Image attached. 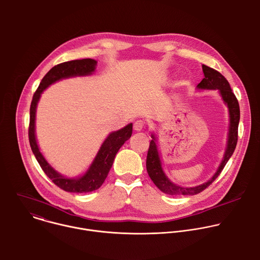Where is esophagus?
<instances>
[{"label":"esophagus","mask_w":260,"mask_h":260,"mask_svg":"<svg viewBox=\"0 0 260 260\" xmlns=\"http://www.w3.org/2000/svg\"><path fill=\"white\" fill-rule=\"evenodd\" d=\"M144 126H145V122L143 120H137L134 123V129L136 132H141L144 128Z\"/></svg>","instance_id":"obj_1"}]
</instances>
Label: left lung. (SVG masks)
<instances>
[{"label": "left lung", "instance_id": "left-lung-1", "mask_svg": "<svg viewBox=\"0 0 260 260\" xmlns=\"http://www.w3.org/2000/svg\"><path fill=\"white\" fill-rule=\"evenodd\" d=\"M203 72L205 78L198 84L197 89L199 90H217L222 101L225 104L229 109V132H228V141L223 157L215 172V174L211 177L207 182L198 185L193 187H182L180 185L172 182L165 170L162 168L161 155L157 146V137L155 133L151 134V142L148 150L147 159H146V168L147 172L153 183L156 185V187L167 194H183V196H193L202 192L206 189L209 185L220 175L221 171L223 170L230 158L232 157L238 142V127L240 122V106L236 95L234 94L229 81L224 78L223 75H221L216 70L203 64Z\"/></svg>", "mask_w": 260, "mask_h": 260}]
</instances>
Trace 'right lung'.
<instances>
[{
	"label": "right lung",
	"mask_w": 260,
	"mask_h": 260,
	"mask_svg": "<svg viewBox=\"0 0 260 260\" xmlns=\"http://www.w3.org/2000/svg\"><path fill=\"white\" fill-rule=\"evenodd\" d=\"M96 64L98 61L94 59L83 58L66 61L54 66L42 79L30 104L28 139L31 151L49 179L52 180V182L59 188L68 192L84 193L100 188L107 178L110 169L112 168L115 155L120 149V147L132 137L133 134V123H128L118 131L110 133L101 145L95 157L86 172L78 177H67L58 173L51 165H49L42 154L36 137V112L41 94L47 87L59 80L92 75L96 69Z\"/></svg>",
	"instance_id": "1"
}]
</instances>
